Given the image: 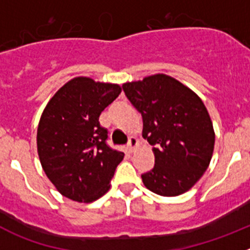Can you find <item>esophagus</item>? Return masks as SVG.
Masks as SVG:
<instances>
[{"label": "esophagus", "mask_w": 250, "mask_h": 250, "mask_svg": "<svg viewBox=\"0 0 250 250\" xmlns=\"http://www.w3.org/2000/svg\"><path fill=\"white\" fill-rule=\"evenodd\" d=\"M138 146V139L134 138V136H131V138H129V143H127L126 147L127 150H129V152H132L134 151V149Z\"/></svg>", "instance_id": "obj_1"}]
</instances>
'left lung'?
<instances>
[{
    "label": "left lung",
    "mask_w": 250,
    "mask_h": 250,
    "mask_svg": "<svg viewBox=\"0 0 250 250\" xmlns=\"http://www.w3.org/2000/svg\"><path fill=\"white\" fill-rule=\"evenodd\" d=\"M123 90L143 116V136L154 145L155 165L141 175L145 187L176 196L195 184L213 155V124L203 101L173 77L158 74Z\"/></svg>",
    "instance_id": "left-lung-1"
}]
</instances>
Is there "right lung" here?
I'll list each match as a JSON object with an SVG mask.
<instances>
[{"mask_svg":"<svg viewBox=\"0 0 250 250\" xmlns=\"http://www.w3.org/2000/svg\"><path fill=\"white\" fill-rule=\"evenodd\" d=\"M121 92L115 83L75 77L48 101L37 129V151L51 183L75 202L91 203L110 189L124 152L107 145L100 114Z\"/></svg>","mask_w":250,"mask_h":250,"instance_id":"add662e5","label":"right lung"}]
</instances>
